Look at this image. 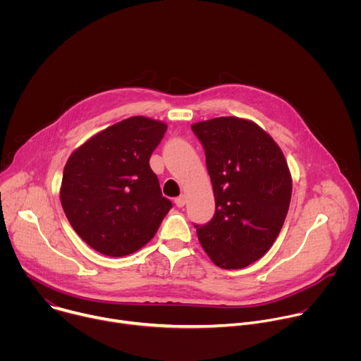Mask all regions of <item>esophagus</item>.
<instances>
[{"mask_svg":"<svg viewBox=\"0 0 361 361\" xmlns=\"http://www.w3.org/2000/svg\"><path fill=\"white\" fill-rule=\"evenodd\" d=\"M174 202H176V205H177V207H184V205H185V202H187V197L185 195H180V197H177L176 200H174Z\"/></svg>","mask_w":361,"mask_h":361,"instance_id":"34e87169","label":"esophagus"}]
</instances>
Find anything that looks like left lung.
Segmentation results:
<instances>
[{
	"label": "left lung",
	"mask_w": 361,
	"mask_h": 361,
	"mask_svg": "<svg viewBox=\"0 0 361 361\" xmlns=\"http://www.w3.org/2000/svg\"><path fill=\"white\" fill-rule=\"evenodd\" d=\"M205 152L216 213L194 224L204 251L221 269L257 262L276 241L291 200V176L280 147L259 126L220 117L191 126Z\"/></svg>",
	"instance_id": "1"
}]
</instances>
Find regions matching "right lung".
Segmentation results:
<instances>
[{
    "instance_id": "right-lung-1",
    "label": "right lung",
    "mask_w": 361,
    "mask_h": 361,
    "mask_svg": "<svg viewBox=\"0 0 361 361\" xmlns=\"http://www.w3.org/2000/svg\"><path fill=\"white\" fill-rule=\"evenodd\" d=\"M167 126L123 120L77 148L63 173L60 198L75 233L95 251L123 257L156 235L173 207L149 167Z\"/></svg>"
}]
</instances>
